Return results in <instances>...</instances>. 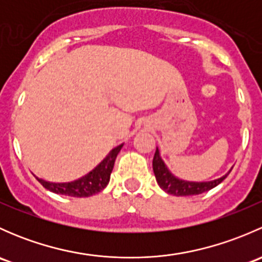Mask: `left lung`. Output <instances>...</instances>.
I'll return each mask as SVG.
<instances>
[{
	"label": "left lung",
	"instance_id": "left-lung-1",
	"mask_svg": "<svg viewBox=\"0 0 262 262\" xmlns=\"http://www.w3.org/2000/svg\"><path fill=\"white\" fill-rule=\"evenodd\" d=\"M153 172H155L156 180L157 184L160 185L161 189L166 191L167 194L175 195V196H187V195H198L202 192L208 191V190L213 189L216 185L221 184L224 179L228 176L231 170L226 173V175L221 176V178L215 179V180L210 181H189L184 180V179L178 178L173 175L170 171V168L166 166L165 161L161 157V153L158 147L156 148L155 157H153Z\"/></svg>",
	"mask_w": 262,
	"mask_h": 262
}]
</instances>
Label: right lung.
I'll return each mask as SVG.
<instances>
[{
    "label": "right lung",
    "instance_id": "add662e5",
    "mask_svg": "<svg viewBox=\"0 0 262 262\" xmlns=\"http://www.w3.org/2000/svg\"><path fill=\"white\" fill-rule=\"evenodd\" d=\"M123 146L124 143H121L118 147L113 148L107 153L106 157L94 170H91L89 173L77 179V180L70 182H50L39 178H36V180L40 182L46 189H48L52 192H55V194L75 198L92 196V195L104 190L106 185L109 184L110 175H112L113 167H114L115 158Z\"/></svg>",
    "mask_w": 262,
    "mask_h": 262
}]
</instances>
